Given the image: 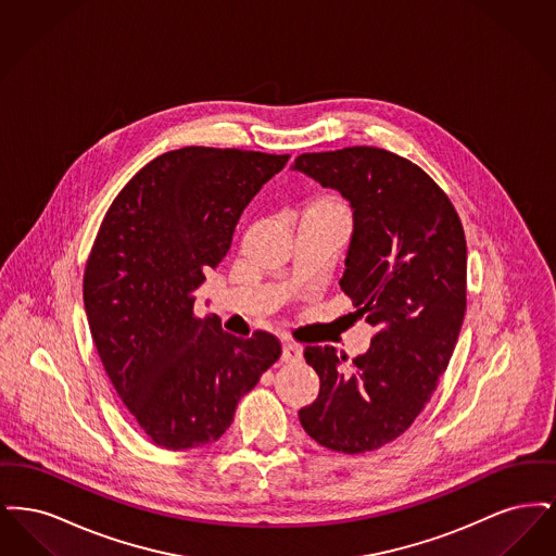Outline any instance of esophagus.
<instances>
[{"label":"esophagus","instance_id":"esophagus-1","mask_svg":"<svg viewBox=\"0 0 556 556\" xmlns=\"http://www.w3.org/2000/svg\"><path fill=\"white\" fill-rule=\"evenodd\" d=\"M281 361L283 363H300L302 361V345L286 342L283 352H281Z\"/></svg>","mask_w":556,"mask_h":556}]
</instances>
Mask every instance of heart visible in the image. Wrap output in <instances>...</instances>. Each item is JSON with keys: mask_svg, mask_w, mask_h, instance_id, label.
Here are the masks:
<instances>
[{"mask_svg": "<svg viewBox=\"0 0 556 556\" xmlns=\"http://www.w3.org/2000/svg\"><path fill=\"white\" fill-rule=\"evenodd\" d=\"M304 214H333V216H345L344 202L333 193H317L306 204Z\"/></svg>", "mask_w": 556, "mask_h": 556, "instance_id": "obj_1", "label": "heart"}]
</instances>
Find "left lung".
<instances>
[{
    "label": "left lung",
    "instance_id": "left-lung-1",
    "mask_svg": "<svg viewBox=\"0 0 556 556\" xmlns=\"http://www.w3.org/2000/svg\"><path fill=\"white\" fill-rule=\"evenodd\" d=\"M293 168L350 200L340 290L375 327L348 367L333 348L306 345L320 390L298 417L325 448L372 452L415 424L448 367L467 311L465 229L446 191L383 148L300 154Z\"/></svg>",
    "mask_w": 556,
    "mask_h": 556
}]
</instances>
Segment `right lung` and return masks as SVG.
I'll return each instance as SVG.
<instances>
[{"mask_svg":"<svg viewBox=\"0 0 556 556\" xmlns=\"http://www.w3.org/2000/svg\"><path fill=\"white\" fill-rule=\"evenodd\" d=\"M288 160L204 146L166 152L121 189L98 229L83 273L91 338L116 394L162 448L216 442L281 356L273 333L236 338L193 304L239 214Z\"/></svg>","mask_w":556,"mask_h":556,"instance_id":"1","label":"right lung"}]
</instances>
